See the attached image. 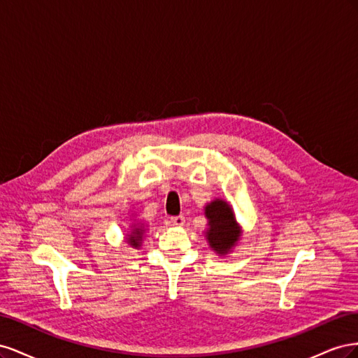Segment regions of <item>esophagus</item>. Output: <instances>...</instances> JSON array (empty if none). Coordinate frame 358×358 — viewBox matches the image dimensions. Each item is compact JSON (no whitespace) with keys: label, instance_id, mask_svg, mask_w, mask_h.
Wrapping results in <instances>:
<instances>
[{"label":"esophagus","instance_id":"1","mask_svg":"<svg viewBox=\"0 0 358 358\" xmlns=\"http://www.w3.org/2000/svg\"><path fill=\"white\" fill-rule=\"evenodd\" d=\"M171 224L175 227H183V224H185V216H171Z\"/></svg>","mask_w":358,"mask_h":358}]
</instances>
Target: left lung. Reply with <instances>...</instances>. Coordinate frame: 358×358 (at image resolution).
I'll use <instances>...</instances> for the list:
<instances>
[{"mask_svg": "<svg viewBox=\"0 0 358 358\" xmlns=\"http://www.w3.org/2000/svg\"><path fill=\"white\" fill-rule=\"evenodd\" d=\"M204 216L208 220V229L204 230L206 242L216 255H229L243 233L231 204L222 199H215L204 206Z\"/></svg>", "mask_w": 358, "mask_h": 358, "instance_id": "1", "label": "left lung"}]
</instances>
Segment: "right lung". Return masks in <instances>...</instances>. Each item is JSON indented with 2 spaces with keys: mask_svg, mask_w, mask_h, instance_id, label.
<instances>
[{
  "mask_svg": "<svg viewBox=\"0 0 358 358\" xmlns=\"http://www.w3.org/2000/svg\"><path fill=\"white\" fill-rule=\"evenodd\" d=\"M146 224L143 221H138L136 218H133L131 225H129V230L125 234V242L131 246L133 249H140V246L143 245V239H145V233H146Z\"/></svg>",
  "mask_w": 358,
  "mask_h": 358,
  "instance_id": "right-lung-1",
  "label": "right lung"
}]
</instances>
